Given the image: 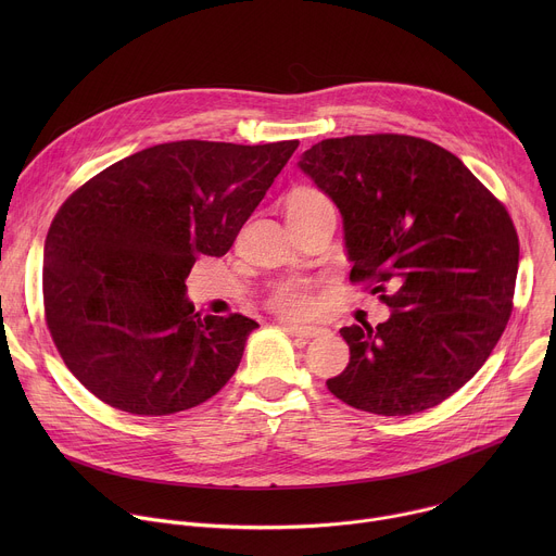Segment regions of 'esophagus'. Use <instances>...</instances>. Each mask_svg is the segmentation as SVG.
<instances>
[{
  "mask_svg": "<svg viewBox=\"0 0 556 556\" xmlns=\"http://www.w3.org/2000/svg\"><path fill=\"white\" fill-rule=\"evenodd\" d=\"M288 332L292 334V337H299V339H316V337H321L326 330L324 328H316V326H288Z\"/></svg>",
  "mask_w": 556,
  "mask_h": 556,
  "instance_id": "34e87169",
  "label": "esophagus"
}]
</instances>
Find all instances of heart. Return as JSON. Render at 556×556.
Here are the masks:
<instances>
[{
  "mask_svg": "<svg viewBox=\"0 0 556 556\" xmlns=\"http://www.w3.org/2000/svg\"><path fill=\"white\" fill-rule=\"evenodd\" d=\"M319 202H328V198L321 191L301 187L288 195L286 206H288V211H299V208H307V206L319 204ZM268 305L283 316H292V319L307 316L314 307V281L303 279V277H288V279L277 281L268 292Z\"/></svg>",
  "mask_w": 556,
  "mask_h": 556,
  "instance_id": "obj_1",
  "label": "heart"
}]
</instances>
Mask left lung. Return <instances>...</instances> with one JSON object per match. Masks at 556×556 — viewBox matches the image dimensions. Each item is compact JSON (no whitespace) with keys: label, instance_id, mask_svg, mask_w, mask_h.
<instances>
[{"label":"left lung","instance_id":"8db88e82","mask_svg":"<svg viewBox=\"0 0 556 556\" xmlns=\"http://www.w3.org/2000/svg\"><path fill=\"white\" fill-rule=\"evenodd\" d=\"M299 169L341 211L350 279L391 307L376 328L341 330L350 363L328 389L378 416L440 405L510 319L519 240L506 206L457 155L416 136L328 138Z\"/></svg>","mask_w":556,"mask_h":556}]
</instances>
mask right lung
<instances>
[{
    "label": "right lung",
    "mask_w": 556,
    "mask_h": 556,
    "mask_svg": "<svg viewBox=\"0 0 556 556\" xmlns=\"http://www.w3.org/2000/svg\"><path fill=\"white\" fill-rule=\"evenodd\" d=\"M299 140H178L131 153L76 189L43 247L52 341L86 389L134 416L202 405L240 367L242 314L195 312L198 257H222Z\"/></svg>",
    "instance_id": "1"
}]
</instances>
